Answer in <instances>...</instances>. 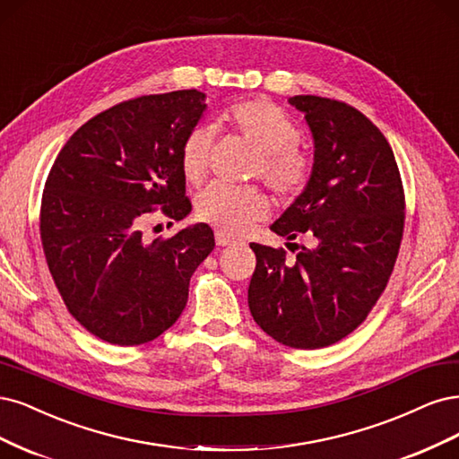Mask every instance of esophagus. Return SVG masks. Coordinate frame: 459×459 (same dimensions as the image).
<instances>
[{"label": "esophagus", "instance_id": "obj_1", "mask_svg": "<svg viewBox=\"0 0 459 459\" xmlns=\"http://www.w3.org/2000/svg\"><path fill=\"white\" fill-rule=\"evenodd\" d=\"M215 242H217V246H230V244L236 242V238H232L230 234H227L223 230H217L215 232Z\"/></svg>", "mask_w": 459, "mask_h": 459}]
</instances>
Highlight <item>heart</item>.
Wrapping results in <instances>:
<instances>
[{"instance_id":"heart-1","label":"heart","mask_w":459,"mask_h":459,"mask_svg":"<svg viewBox=\"0 0 459 459\" xmlns=\"http://www.w3.org/2000/svg\"><path fill=\"white\" fill-rule=\"evenodd\" d=\"M223 122L230 131L255 146L249 173L261 177L278 196H295L313 177L315 160L299 144V129L291 117L264 99L232 105ZM213 131L208 126H195L181 146V171L190 183H200L212 164ZM269 200L257 186H232L212 183L196 196V215L219 230L238 234L263 219Z\"/></svg>"}]
</instances>
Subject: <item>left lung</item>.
<instances>
[{"mask_svg":"<svg viewBox=\"0 0 459 459\" xmlns=\"http://www.w3.org/2000/svg\"><path fill=\"white\" fill-rule=\"evenodd\" d=\"M315 139L313 177L271 227L307 246L249 244L247 305L259 328L293 349H320L357 330L385 290L404 232V188L383 133L347 102L295 95ZM299 244L288 242V247Z\"/></svg>","mask_w":459,"mask_h":459,"instance_id":"1","label":"left lung"}]
</instances>
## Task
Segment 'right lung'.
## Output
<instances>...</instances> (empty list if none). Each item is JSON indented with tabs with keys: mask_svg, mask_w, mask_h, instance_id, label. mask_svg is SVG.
<instances>
[{
	"mask_svg": "<svg viewBox=\"0 0 459 459\" xmlns=\"http://www.w3.org/2000/svg\"><path fill=\"white\" fill-rule=\"evenodd\" d=\"M204 100L196 90L124 100L74 133L48 175L43 254L68 313L102 342L143 345L171 328L215 247L205 223L154 242L141 230L152 213L192 210L179 158Z\"/></svg>",
	"mask_w": 459,
	"mask_h": 459,
	"instance_id": "1",
	"label": "right lung"
}]
</instances>
